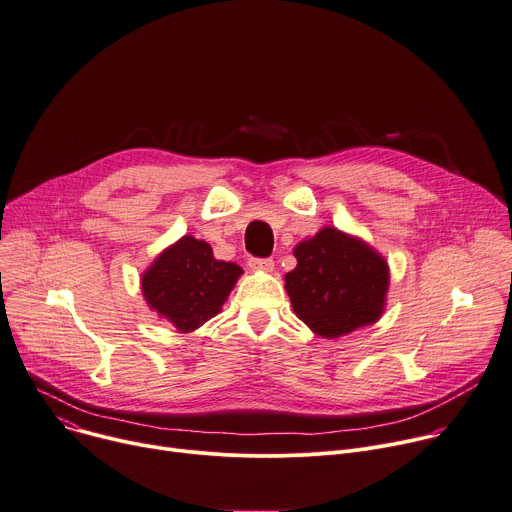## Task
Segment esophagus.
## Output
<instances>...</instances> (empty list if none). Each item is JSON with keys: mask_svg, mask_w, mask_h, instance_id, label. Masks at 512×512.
I'll return each mask as SVG.
<instances>
[{"mask_svg": "<svg viewBox=\"0 0 512 512\" xmlns=\"http://www.w3.org/2000/svg\"><path fill=\"white\" fill-rule=\"evenodd\" d=\"M249 267L255 269V271H273V259L251 257V259H249Z\"/></svg>", "mask_w": 512, "mask_h": 512, "instance_id": "1", "label": "esophagus"}]
</instances>
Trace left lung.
Here are the masks:
<instances>
[{
	"label": "left lung",
	"mask_w": 512,
	"mask_h": 512,
	"mask_svg": "<svg viewBox=\"0 0 512 512\" xmlns=\"http://www.w3.org/2000/svg\"><path fill=\"white\" fill-rule=\"evenodd\" d=\"M294 255L298 265L286 273V290L316 335L337 339L382 316L390 269L367 243L327 226L296 245Z\"/></svg>",
	"instance_id": "1"
}]
</instances>
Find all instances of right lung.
Here are the masks:
<instances>
[{"instance_id":"add662e5","label":"right lung","mask_w":512,"mask_h":512,"mask_svg":"<svg viewBox=\"0 0 512 512\" xmlns=\"http://www.w3.org/2000/svg\"><path fill=\"white\" fill-rule=\"evenodd\" d=\"M241 273L237 263L214 259L206 241L185 235L143 273L141 288L151 310L192 333L220 312Z\"/></svg>"}]
</instances>
